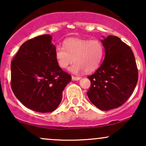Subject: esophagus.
I'll return each instance as SVG.
<instances>
[{
  "label": "esophagus",
  "instance_id": "34e87169",
  "mask_svg": "<svg viewBox=\"0 0 146 146\" xmlns=\"http://www.w3.org/2000/svg\"><path fill=\"white\" fill-rule=\"evenodd\" d=\"M72 80H80V77H75V76H72Z\"/></svg>",
  "mask_w": 146,
  "mask_h": 146
}]
</instances>
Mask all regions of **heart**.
Segmentation results:
<instances>
[{"instance_id":"b5f03b06","label":"heart","mask_w":146,"mask_h":146,"mask_svg":"<svg viewBox=\"0 0 146 146\" xmlns=\"http://www.w3.org/2000/svg\"><path fill=\"white\" fill-rule=\"evenodd\" d=\"M104 51L103 44L98 40L72 38L64 42V48H56V58L61 68H66L75 61V64L71 68V72L78 73L84 70L90 73L98 67Z\"/></svg>"}]
</instances>
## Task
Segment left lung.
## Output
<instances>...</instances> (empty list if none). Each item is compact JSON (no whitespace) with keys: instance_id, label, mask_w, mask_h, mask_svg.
I'll return each mask as SVG.
<instances>
[{"instance_id":"8db88e82","label":"left lung","mask_w":146,"mask_h":146,"mask_svg":"<svg viewBox=\"0 0 146 146\" xmlns=\"http://www.w3.org/2000/svg\"><path fill=\"white\" fill-rule=\"evenodd\" d=\"M105 58L101 66L88 76L90 87L87 95L102 110L123 105L131 96L138 81V69L131 48L119 38L108 36L102 40Z\"/></svg>"}]
</instances>
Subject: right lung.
<instances>
[{
    "label": "right lung",
    "mask_w": 146,
    "mask_h": 146,
    "mask_svg": "<svg viewBox=\"0 0 146 146\" xmlns=\"http://www.w3.org/2000/svg\"><path fill=\"white\" fill-rule=\"evenodd\" d=\"M51 40V36L45 34L26 41L11 64L13 93L25 106L39 113L58 108L71 80L58 65Z\"/></svg>",
    "instance_id": "add662e5"
}]
</instances>
